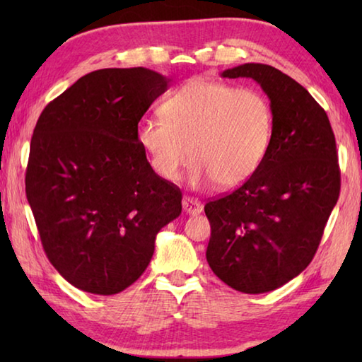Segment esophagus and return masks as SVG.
I'll list each match as a JSON object with an SVG mask.
<instances>
[{
  "label": "esophagus",
  "mask_w": 362,
  "mask_h": 362,
  "mask_svg": "<svg viewBox=\"0 0 362 362\" xmlns=\"http://www.w3.org/2000/svg\"><path fill=\"white\" fill-rule=\"evenodd\" d=\"M182 204H183V211L189 214V216H196V214L203 212V204H201L198 199L189 198V196H185V198H183Z\"/></svg>",
  "instance_id": "obj_1"
}]
</instances>
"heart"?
Returning <instances> with one entry per match:
<instances>
[{"label":"heart","mask_w":362,"mask_h":362,"mask_svg":"<svg viewBox=\"0 0 362 362\" xmlns=\"http://www.w3.org/2000/svg\"><path fill=\"white\" fill-rule=\"evenodd\" d=\"M161 116L140 119L136 140L155 174L169 182L192 156V185L216 180L236 188L257 173L272 142V107L250 88L194 78L163 102Z\"/></svg>","instance_id":"obj_1"}]
</instances>
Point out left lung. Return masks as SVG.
Returning a JSON list of instances; mask_svg holds the SVG:
<instances>
[{
    "label": "left lung",
    "mask_w": 362,
    "mask_h": 362,
    "mask_svg": "<svg viewBox=\"0 0 362 362\" xmlns=\"http://www.w3.org/2000/svg\"><path fill=\"white\" fill-rule=\"evenodd\" d=\"M223 78H252L268 95L273 134L257 173L209 201L206 259L235 291L278 289L310 265L340 194L335 137L326 112L303 86L265 64H243Z\"/></svg>",
    "instance_id": "8db88e82"
}]
</instances>
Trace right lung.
I'll return each instance as SVG.
<instances>
[{
    "mask_svg": "<svg viewBox=\"0 0 362 362\" xmlns=\"http://www.w3.org/2000/svg\"><path fill=\"white\" fill-rule=\"evenodd\" d=\"M170 79L136 69L88 73L36 122L25 192L49 262L71 286L113 296L142 276L158 231L180 216L136 127Z\"/></svg>",
    "mask_w": 362,
    "mask_h": 362,
    "instance_id": "obj_1",
    "label": "right lung"
}]
</instances>
